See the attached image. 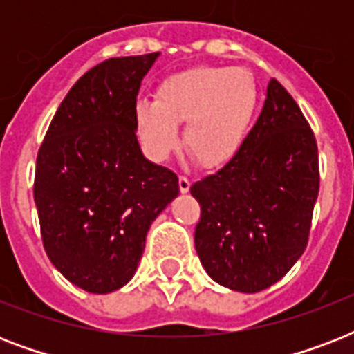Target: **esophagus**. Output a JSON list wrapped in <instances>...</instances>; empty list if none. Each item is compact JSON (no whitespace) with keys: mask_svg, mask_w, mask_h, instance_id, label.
Returning a JSON list of instances; mask_svg holds the SVG:
<instances>
[{"mask_svg":"<svg viewBox=\"0 0 354 354\" xmlns=\"http://www.w3.org/2000/svg\"><path fill=\"white\" fill-rule=\"evenodd\" d=\"M178 185H180V191L182 193H187L189 187H191V180L187 176H180L178 178Z\"/></svg>","mask_w":354,"mask_h":354,"instance_id":"34e87169","label":"esophagus"}]
</instances>
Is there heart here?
<instances>
[{"label": "heart", "mask_w": 354, "mask_h": 354, "mask_svg": "<svg viewBox=\"0 0 354 354\" xmlns=\"http://www.w3.org/2000/svg\"><path fill=\"white\" fill-rule=\"evenodd\" d=\"M257 91L242 68L200 66L167 77L154 102L138 104V124L150 158L161 161L180 145L202 167L218 169L239 154L250 130Z\"/></svg>", "instance_id": "1"}]
</instances>
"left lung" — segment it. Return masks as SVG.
<instances>
[{
  "instance_id": "1",
  "label": "left lung",
  "mask_w": 354,
  "mask_h": 354,
  "mask_svg": "<svg viewBox=\"0 0 354 354\" xmlns=\"http://www.w3.org/2000/svg\"><path fill=\"white\" fill-rule=\"evenodd\" d=\"M318 191L313 130L272 79L239 154L191 185L202 209L194 248L207 275L244 294L277 283L305 252Z\"/></svg>"
}]
</instances>
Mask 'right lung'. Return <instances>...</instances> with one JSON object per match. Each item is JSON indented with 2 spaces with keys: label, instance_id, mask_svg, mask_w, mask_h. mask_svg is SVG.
Segmentation results:
<instances>
[{
  "label": "right lung",
  "instance_id": "1",
  "mask_svg": "<svg viewBox=\"0 0 354 354\" xmlns=\"http://www.w3.org/2000/svg\"><path fill=\"white\" fill-rule=\"evenodd\" d=\"M158 57L110 58L82 75L38 152L35 204L47 257L91 294L132 279L150 224L180 193L176 174L147 160L136 136V97Z\"/></svg>",
  "mask_w": 354,
  "mask_h": 354
}]
</instances>
